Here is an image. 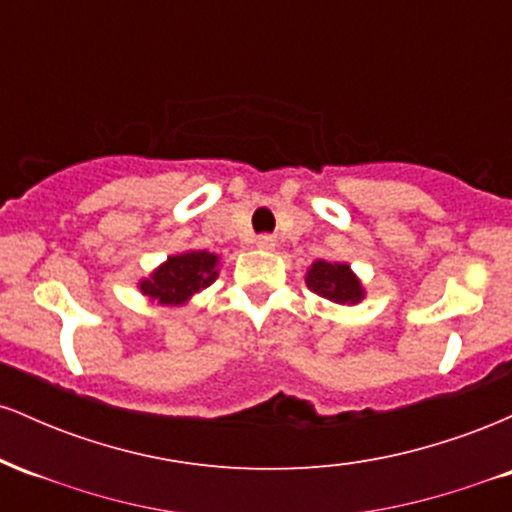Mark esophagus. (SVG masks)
I'll use <instances>...</instances> for the list:
<instances>
[{
	"label": "esophagus",
	"instance_id": "obj_1",
	"mask_svg": "<svg viewBox=\"0 0 512 512\" xmlns=\"http://www.w3.org/2000/svg\"><path fill=\"white\" fill-rule=\"evenodd\" d=\"M257 248L262 250H274L276 248V238L274 236H257Z\"/></svg>",
	"mask_w": 512,
	"mask_h": 512
}]
</instances>
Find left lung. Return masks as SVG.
I'll return each instance as SVG.
<instances>
[{
  "mask_svg": "<svg viewBox=\"0 0 512 512\" xmlns=\"http://www.w3.org/2000/svg\"><path fill=\"white\" fill-rule=\"evenodd\" d=\"M305 284L317 296L339 305H356L366 298L361 279L346 262H327L315 260L305 274Z\"/></svg>",
  "mask_w": 512,
  "mask_h": 512,
  "instance_id": "8db88e82",
  "label": "left lung"
}]
</instances>
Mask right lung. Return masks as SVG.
<instances>
[{"mask_svg":"<svg viewBox=\"0 0 512 512\" xmlns=\"http://www.w3.org/2000/svg\"><path fill=\"white\" fill-rule=\"evenodd\" d=\"M216 276H219V255L207 250H185L158 264L154 272L139 281V291L151 303L182 305L195 293L214 284Z\"/></svg>","mask_w":512,"mask_h":512,"instance_id":"obj_1","label":"right lung"}]
</instances>
